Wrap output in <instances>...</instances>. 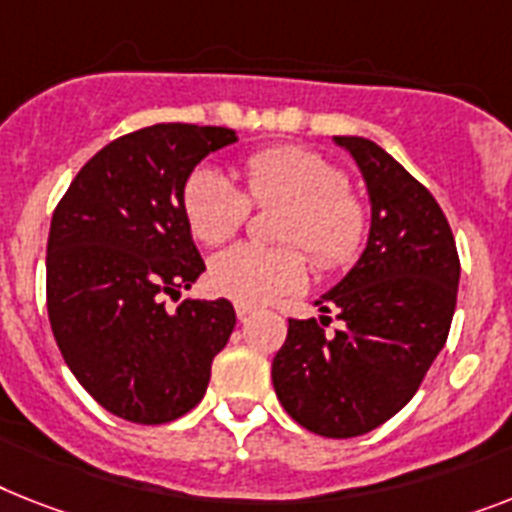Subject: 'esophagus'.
Instances as JSON below:
<instances>
[{
  "instance_id": "obj_1",
  "label": "esophagus",
  "mask_w": 512,
  "mask_h": 512,
  "mask_svg": "<svg viewBox=\"0 0 512 512\" xmlns=\"http://www.w3.org/2000/svg\"><path fill=\"white\" fill-rule=\"evenodd\" d=\"M235 314H238L240 322H246L253 316V306H246V303H235Z\"/></svg>"
}]
</instances>
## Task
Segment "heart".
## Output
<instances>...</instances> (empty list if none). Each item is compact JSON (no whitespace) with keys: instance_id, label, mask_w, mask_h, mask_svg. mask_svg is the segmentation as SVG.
Instances as JSON below:
<instances>
[{"instance_id":"1","label":"heart","mask_w":512,"mask_h":512,"mask_svg":"<svg viewBox=\"0 0 512 512\" xmlns=\"http://www.w3.org/2000/svg\"><path fill=\"white\" fill-rule=\"evenodd\" d=\"M246 197L217 167L193 170L183 190L190 230L206 246H219L246 225L251 201L256 206L285 204L277 238L303 246L316 266H345L361 248L366 211L348 190V177L324 156L298 146H269L253 151L243 164ZM306 280V261L298 248H264L240 243L209 266V282L219 295L259 306L290 293Z\"/></svg>"}]
</instances>
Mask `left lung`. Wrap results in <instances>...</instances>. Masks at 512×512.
I'll return each mask as SVG.
<instances>
[{"instance_id": "obj_1", "label": "left lung", "mask_w": 512, "mask_h": 512, "mask_svg": "<svg viewBox=\"0 0 512 512\" xmlns=\"http://www.w3.org/2000/svg\"><path fill=\"white\" fill-rule=\"evenodd\" d=\"M332 141L353 156L369 193L366 248L316 319H290L272 361L282 408L308 432L348 439L377 429L416 395L445 348L458 301L453 230L434 196L382 146L361 135ZM332 310L341 329L323 332Z\"/></svg>"}]
</instances>
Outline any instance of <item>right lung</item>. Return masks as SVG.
I'll use <instances>...</instances> for the list:
<instances>
[{"instance_id": "add662e5", "label": "right lung", "mask_w": 512, "mask_h": 512, "mask_svg": "<svg viewBox=\"0 0 512 512\" xmlns=\"http://www.w3.org/2000/svg\"><path fill=\"white\" fill-rule=\"evenodd\" d=\"M238 141L230 128L162 122L91 156L54 209L46 308L62 358L101 408L167 424L204 398L235 329L225 298L164 308L204 272L183 209L196 164Z\"/></svg>"}]
</instances>
